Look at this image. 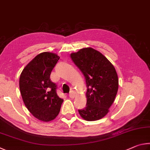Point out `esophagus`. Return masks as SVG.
<instances>
[{"instance_id":"1","label":"esophagus","mask_w":150,"mask_h":150,"mask_svg":"<svg viewBox=\"0 0 150 150\" xmlns=\"http://www.w3.org/2000/svg\"><path fill=\"white\" fill-rule=\"evenodd\" d=\"M75 96H76V93L74 91H70V93L68 94V96H69V98H74L75 97Z\"/></svg>"}]
</instances>
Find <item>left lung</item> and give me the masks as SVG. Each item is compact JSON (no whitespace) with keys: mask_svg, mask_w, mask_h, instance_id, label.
Returning <instances> with one entry per match:
<instances>
[{"mask_svg":"<svg viewBox=\"0 0 150 150\" xmlns=\"http://www.w3.org/2000/svg\"><path fill=\"white\" fill-rule=\"evenodd\" d=\"M82 71L87 86V103L78 112L83 119L94 121L104 117L113 103L119 88L115 68L100 52L90 47L70 54Z\"/></svg>","mask_w":150,"mask_h":150,"instance_id":"1","label":"left lung"}]
</instances>
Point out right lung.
I'll return each mask as SVG.
<instances>
[{"mask_svg": "<svg viewBox=\"0 0 150 150\" xmlns=\"http://www.w3.org/2000/svg\"><path fill=\"white\" fill-rule=\"evenodd\" d=\"M59 58L52 52L39 54L24 68L20 77L23 103L34 117L43 121L55 119L63 102L57 93V84L50 78Z\"/></svg>", "mask_w": 150, "mask_h": 150, "instance_id": "add662e5", "label": "right lung"}]
</instances>
